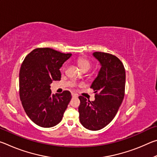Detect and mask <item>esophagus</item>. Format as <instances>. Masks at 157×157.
Here are the masks:
<instances>
[{
  "instance_id": "esophagus-1",
  "label": "esophagus",
  "mask_w": 157,
  "mask_h": 157,
  "mask_svg": "<svg viewBox=\"0 0 157 157\" xmlns=\"http://www.w3.org/2000/svg\"><path fill=\"white\" fill-rule=\"evenodd\" d=\"M72 97H73V98H77V97H78V96H77L76 95H75V94H72Z\"/></svg>"
}]
</instances>
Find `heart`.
Wrapping results in <instances>:
<instances>
[{
    "mask_svg": "<svg viewBox=\"0 0 157 157\" xmlns=\"http://www.w3.org/2000/svg\"><path fill=\"white\" fill-rule=\"evenodd\" d=\"M77 63H78V66L81 70L83 71H89L91 67V62L90 61L86 59V58L80 57L77 60Z\"/></svg>",
    "mask_w": 157,
    "mask_h": 157,
    "instance_id": "heart-1",
    "label": "heart"
}]
</instances>
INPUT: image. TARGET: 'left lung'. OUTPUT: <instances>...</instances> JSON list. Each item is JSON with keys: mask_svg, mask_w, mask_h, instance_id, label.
Returning a JSON list of instances; mask_svg holds the SVG:
<instances>
[{"mask_svg": "<svg viewBox=\"0 0 157 157\" xmlns=\"http://www.w3.org/2000/svg\"><path fill=\"white\" fill-rule=\"evenodd\" d=\"M93 56L101 68L92 82L94 101L79 96V121L85 128L96 131L104 128L116 116L123 102L125 87V70L121 61L109 53L95 52Z\"/></svg>", "mask_w": 157, "mask_h": 157, "instance_id": "1", "label": "left lung"}]
</instances>
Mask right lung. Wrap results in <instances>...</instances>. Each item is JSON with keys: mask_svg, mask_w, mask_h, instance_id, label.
I'll use <instances>...</instances> for the list:
<instances>
[{"mask_svg": "<svg viewBox=\"0 0 157 157\" xmlns=\"http://www.w3.org/2000/svg\"><path fill=\"white\" fill-rule=\"evenodd\" d=\"M72 54L50 48L33 50L25 57L19 73V95L26 114L42 127L60 123L71 100V92L52 94L50 84L60 80V68Z\"/></svg>", "mask_w": 157, "mask_h": 157, "instance_id": "1", "label": "right lung"}]
</instances>
